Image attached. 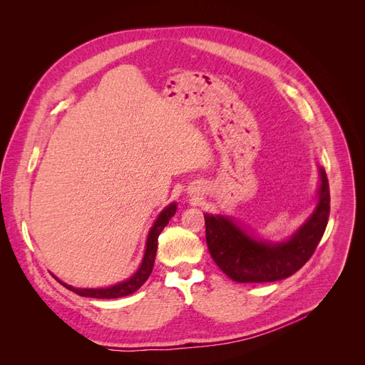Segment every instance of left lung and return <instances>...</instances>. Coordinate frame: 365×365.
<instances>
[{"mask_svg": "<svg viewBox=\"0 0 365 365\" xmlns=\"http://www.w3.org/2000/svg\"><path fill=\"white\" fill-rule=\"evenodd\" d=\"M318 204L294 236L280 244L256 240L225 216L204 215L205 239L215 263L237 283H264L289 277L312 257L327 227L330 193L327 175L319 168Z\"/></svg>", "mask_w": 365, "mask_h": 365, "instance_id": "left-lung-1", "label": "left lung"}]
</instances>
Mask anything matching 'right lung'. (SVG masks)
Wrapping results in <instances>:
<instances>
[{
  "mask_svg": "<svg viewBox=\"0 0 365 365\" xmlns=\"http://www.w3.org/2000/svg\"><path fill=\"white\" fill-rule=\"evenodd\" d=\"M176 212V204L172 202L170 205L165 207L163 212L158 215L157 220L153 222L149 235H148V240H146V251L145 256H143V262L140 264L138 271L132 275L130 279H128L126 282L117 283L114 286H109V288H101V289H85V288H73V286L61 282L58 277L56 279L63 288H67L70 291H73L77 295L82 297H91V298H118V297H126L132 292H135L140 286L145 283L149 275L152 272L153 268V262H155V256H157V247H158V236L163 231V228L169 224V220L172 219V216Z\"/></svg>",
  "mask_w": 365,
  "mask_h": 365,
  "instance_id": "obj_1",
  "label": "right lung"
}]
</instances>
